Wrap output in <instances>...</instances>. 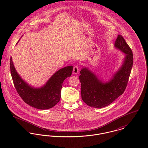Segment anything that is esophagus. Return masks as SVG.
<instances>
[{
    "instance_id": "34e87169",
    "label": "esophagus",
    "mask_w": 148,
    "mask_h": 148,
    "mask_svg": "<svg viewBox=\"0 0 148 148\" xmlns=\"http://www.w3.org/2000/svg\"><path fill=\"white\" fill-rule=\"evenodd\" d=\"M79 68L77 67V66H74V68H73V73L75 74H77V73H79Z\"/></svg>"
}]
</instances>
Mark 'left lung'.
Wrapping results in <instances>:
<instances>
[{"label":"left lung","instance_id":"1","mask_svg":"<svg viewBox=\"0 0 148 148\" xmlns=\"http://www.w3.org/2000/svg\"><path fill=\"white\" fill-rule=\"evenodd\" d=\"M114 46L126 56L122 66L110 80L101 82L87 68L80 71L82 98L88 106L97 108L105 107L122 95L126 89L133 64V52L121 35H118Z\"/></svg>","mask_w":148,"mask_h":148}]
</instances>
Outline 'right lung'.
I'll return each instance as SVG.
<instances>
[{
  "label": "right lung",
  "mask_w": 148,
  "mask_h": 148,
  "mask_svg": "<svg viewBox=\"0 0 148 148\" xmlns=\"http://www.w3.org/2000/svg\"><path fill=\"white\" fill-rule=\"evenodd\" d=\"M10 69L14 86L23 101L38 109H48L56 105L60 100L64 80L71 77L73 66H68L56 72L43 86L35 88L29 85L18 74L12 58Z\"/></svg>",
  "instance_id": "add662e5"
}]
</instances>
